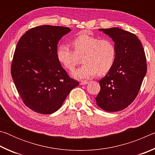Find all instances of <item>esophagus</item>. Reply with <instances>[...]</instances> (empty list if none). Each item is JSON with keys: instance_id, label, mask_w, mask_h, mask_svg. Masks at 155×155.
Wrapping results in <instances>:
<instances>
[{"instance_id": "34e87169", "label": "esophagus", "mask_w": 155, "mask_h": 155, "mask_svg": "<svg viewBox=\"0 0 155 155\" xmlns=\"http://www.w3.org/2000/svg\"><path fill=\"white\" fill-rule=\"evenodd\" d=\"M87 83H89V81H81L80 82V85H86V84H87Z\"/></svg>"}]
</instances>
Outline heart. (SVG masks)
<instances>
[{
	"mask_svg": "<svg viewBox=\"0 0 155 155\" xmlns=\"http://www.w3.org/2000/svg\"><path fill=\"white\" fill-rule=\"evenodd\" d=\"M74 51L65 44L57 49L59 61L68 70H72L82 57L84 64L72 74L76 78H89L96 74L108 72L115 62L116 49L114 42L108 38L81 33L71 41Z\"/></svg>",
	"mask_w": 155,
	"mask_h": 155,
	"instance_id": "1",
	"label": "heart"
}]
</instances>
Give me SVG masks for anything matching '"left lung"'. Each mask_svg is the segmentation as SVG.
I'll list each match as a JSON object with an SVG mask.
<instances>
[{
    "mask_svg": "<svg viewBox=\"0 0 155 155\" xmlns=\"http://www.w3.org/2000/svg\"><path fill=\"white\" fill-rule=\"evenodd\" d=\"M115 42L116 55L111 69L99 81L98 106L106 111L123 110L134 101L147 71L145 52L135 34L119 28H99Z\"/></svg>",
    "mask_w": 155,
    "mask_h": 155,
    "instance_id": "left-lung-1",
    "label": "left lung"
}]
</instances>
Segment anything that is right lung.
I'll use <instances>...</instances> for the list:
<instances>
[{
    "mask_svg": "<svg viewBox=\"0 0 155 155\" xmlns=\"http://www.w3.org/2000/svg\"><path fill=\"white\" fill-rule=\"evenodd\" d=\"M70 31L59 26H38L21 37L15 49L12 78L23 103L38 114L57 111L79 84L68 76L57 57L58 41Z\"/></svg>",
    "mask_w": 155,
    "mask_h": 155,
    "instance_id": "1",
    "label": "right lung"
}]
</instances>
